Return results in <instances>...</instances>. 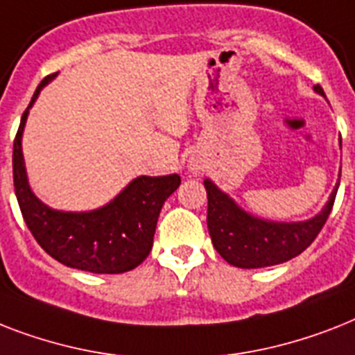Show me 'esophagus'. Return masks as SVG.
Returning a JSON list of instances; mask_svg holds the SVG:
<instances>
[{
	"instance_id": "obj_1",
	"label": "esophagus",
	"mask_w": 355,
	"mask_h": 355,
	"mask_svg": "<svg viewBox=\"0 0 355 355\" xmlns=\"http://www.w3.org/2000/svg\"><path fill=\"white\" fill-rule=\"evenodd\" d=\"M187 171L191 173L193 177H198V175L204 171V166L198 162V160H189V162H187Z\"/></svg>"
}]
</instances>
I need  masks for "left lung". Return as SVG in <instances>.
I'll return each instance as SVG.
<instances>
[{
  "label": "left lung",
  "instance_id": "left-lung-1",
  "mask_svg": "<svg viewBox=\"0 0 355 355\" xmlns=\"http://www.w3.org/2000/svg\"><path fill=\"white\" fill-rule=\"evenodd\" d=\"M313 91L324 96L321 85H315ZM339 178L321 211L306 220L292 223L268 220L246 211L211 178H206L204 187L207 193V230L213 248L232 266L246 270L275 266L297 257L313 243V239L318 237L327 223L339 189Z\"/></svg>",
  "mask_w": 355,
  "mask_h": 355
}]
</instances>
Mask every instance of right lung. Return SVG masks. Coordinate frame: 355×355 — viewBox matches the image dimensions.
Listing matches in <instances>:
<instances>
[{
    "label": "right lung",
    "instance_id": "add662e5",
    "mask_svg": "<svg viewBox=\"0 0 355 355\" xmlns=\"http://www.w3.org/2000/svg\"><path fill=\"white\" fill-rule=\"evenodd\" d=\"M54 78L51 74L37 85L14 140V189L23 218L37 244L65 266L91 273L129 272L151 252L160 209L180 186V177L140 175L107 204L89 211L54 209L40 200L28 182L21 140L28 111Z\"/></svg>",
    "mask_w": 355,
    "mask_h": 355
}]
</instances>
